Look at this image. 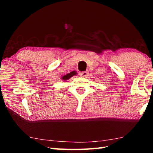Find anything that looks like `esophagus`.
I'll return each mask as SVG.
<instances>
[{"label": "esophagus", "instance_id": "1", "mask_svg": "<svg viewBox=\"0 0 153 153\" xmlns=\"http://www.w3.org/2000/svg\"><path fill=\"white\" fill-rule=\"evenodd\" d=\"M80 75H81L82 77H86L87 76H88V71H84V72H82V73L80 74Z\"/></svg>", "mask_w": 153, "mask_h": 153}]
</instances>
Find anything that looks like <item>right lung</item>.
Returning <instances> with one entry per match:
<instances>
[{
	"instance_id": "1",
	"label": "right lung",
	"mask_w": 153,
	"mask_h": 153,
	"mask_svg": "<svg viewBox=\"0 0 153 153\" xmlns=\"http://www.w3.org/2000/svg\"><path fill=\"white\" fill-rule=\"evenodd\" d=\"M77 71H73L70 72V73L67 74L66 75H64V76L63 77H61V79L63 80V81H67V80H68L69 79H70L71 77H73L74 76H76V75H77Z\"/></svg>"
}]
</instances>
